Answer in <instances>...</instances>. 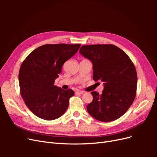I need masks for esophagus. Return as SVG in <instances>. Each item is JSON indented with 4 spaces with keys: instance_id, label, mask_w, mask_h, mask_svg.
<instances>
[{
    "instance_id": "obj_1",
    "label": "esophagus",
    "mask_w": 157,
    "mask_h": 157,
    "mask_svg": "<svg viewBox=\"0 0 157 157\" xmlns=\"http://www.w3.org/2000/svg\"><path fill=\"white\" fill-rule=\"evenodd\" d=\"M84 91H81V90H77V91H76L75 92V94H84Z\"/></svg>"
}]
</instances>
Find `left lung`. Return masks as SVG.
Segmentation results:
<instances>
[{
  "mask_svg": "<svg viewBox=\"0 0 157 157\" xmlns=\"http://www.w3.org/2000/svg\"><path fill=\"white\" fill-rule=\"evenodd\" d=\"M79 52L93 64L94 81L103 82L102 94L92 92L87 105L92 117L101 122L118 119L128 110L136 96L135 66L125 52L113 44L84 45Z\"/></svg>",
  "mask_w": 157,
  "mask_h": 157,
  "instance_id": "left-lung-1",
  "label": "left lung"
}]
</instances>
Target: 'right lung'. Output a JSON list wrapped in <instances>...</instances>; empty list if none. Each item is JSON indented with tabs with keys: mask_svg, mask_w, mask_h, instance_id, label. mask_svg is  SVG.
<instances>
[{
	"mask_svg": "<svg viewBox=\"0 0 157 157\" xmlns=\"http://www.w3.org/2000/svg\"><path fill=\"white\" fill-rule=\"evenodd\" d=\"M80 44H44L32 51L20 67V94L27 107L36 117L46 121L63 115L74 96L73 90L54 85L66 61L73 57Z\"/></svg>",
	"mask_w": 157,
	"mask_h": 157,
	"instance_id": "right-lung-1",
	"label": "right lung"
}]
</instances>
